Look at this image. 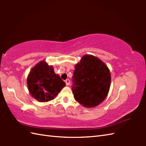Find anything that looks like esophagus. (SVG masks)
Masks as SVG:
<instances>
[{"mask_svg":"<svg viewBox=\"0 0 146 146\" xmlns=\"http://www.w3.org/2000/svg\"><path fill=\"white\" fill-rule=\"evenodd\" d=\"M65 83H66V85H70V80L69 79H67V80H65Z\"/></svg>","mask_w":146,"mask_h":146,"instance_id":"obj_1","label":"esophagus"}]
</instances>
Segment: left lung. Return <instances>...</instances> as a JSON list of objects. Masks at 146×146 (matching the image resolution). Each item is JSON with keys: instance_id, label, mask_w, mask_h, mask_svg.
<instances>
[{"instance_id": "left-lung-1", "label": "left lung", "mask_w": 146, "mask_h": 146, "mask_svg": "<svg viewBox=\"0 0 146 146\" xmlns=\"http://www.w3.org/2000/svg\"><path fill=\"white\" fill-rule=\"evenodd\" d=\"M73 80L75 100L83 107L92 108L106 98L110 87L111 74L100 59L85 54L75 64Z\"/></svg>"}]
</instances>
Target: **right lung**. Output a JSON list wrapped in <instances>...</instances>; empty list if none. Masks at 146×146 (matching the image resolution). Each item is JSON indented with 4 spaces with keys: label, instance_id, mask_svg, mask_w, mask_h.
Here are the masks:
<instances>
[{
    "label": "right lung",
    "instance_id": "add662e5",
    "mask_svg": "<svg viewBox=\"0 0 146 146\" xmlns=\"http://www.w3.org/2000/svg\"><path fill=\"white\" fill-rule=\"evenodd\" d=\"M27 85L34 98L40 102H47L54 99L66 83L54 73L53 67L43 60L30 71Z\"/></svg>",
    "mask_w": 146,
    "mask_h": 146
}]
</instances>
